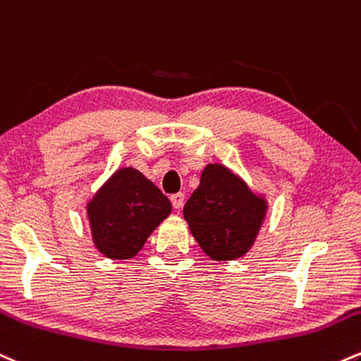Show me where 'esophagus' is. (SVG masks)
<instances>
[{
    "instance_id": "34e87169",
    "label": "esophagus",
    "mask_w": 361,
    "mask_h": 361,
    "mask_svg": "<svg viewBox=\"0 0 361 361\" xmlns=\"http://www.w3.org/2000/svg\"><path fill=\"white\" fill-rule=\"evenodd\" d=\"M169 200H171L173 207L176 208V210H180L181 207H183V202H185V195L183 193H175L169 197Z\"/></svg>"
}]
</instances>
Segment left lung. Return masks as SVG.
<instances>
[{"mask_svg": "<svg viewBox=\"0 0 361 361\" xmlns=\"http://www.w3.org/2000/svg\"><path fill=\"white\" fill-rule=\"evenodd\" d=\"M267 200L220 163L203 169L198 188L185 203L190 232L210 259L235 260L254 245L267 215Z\"/></svg>", "mask_w": 361, "mask_h": 361, "instance_id": "1", "label": "left lung"}]
</instances>
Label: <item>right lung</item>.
I'll return each instance as SVG.
<instances>
[{"label":"right lung","mask_w":361,"mask_h":361,"mask_svg":"<svg viewBox=\"0 0 361 361\" xmlns=\"http://www.w3.org/2000/svg\"><path fill=\"white\" fill-rule=\"evenodd\" d=\"M169 214V200L133 166L112 173L87 203L95 249L112 260L133 259Z\"/></svg>","instance_id":"1"}]
</instances>
